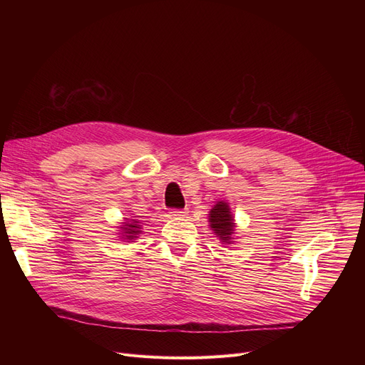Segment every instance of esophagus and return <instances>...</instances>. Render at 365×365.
<instances>
[{"label":"esophagus","mask_w":365,"mask_h":365,"mask_svg":"<svg viewBox=\"0 0 365 365\" xmlns=\"http://www.w3.org/2000/svg\"><path fill=\"white\" fill-rule=\"evenodd\" d=\"M168 215L171 217H185L187 215V208H183V210H178V208H173L168 212Z\"/></svg>","instance_id":"1"}]
</instances>
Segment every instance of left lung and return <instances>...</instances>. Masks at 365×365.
Masks as SVG:
<instances>
[{
    "label": "left lung",
    "mask_w": 365,
    "mask_h": 365,
    "mask_svg": "<svg viewBox=\"0 0 365 365\" xmlns=\"http://www.w3.org/2000/svg\"><path fill=\"white\" fill-rule=\"evenodd\" d=\"M210 226L213 227V231L217 237H220V240L223 242H229L231 241V235L235 234L234 232V217L231 215V210H229L227 204L225 201H219L210 212ZM231 244V242H229Z\"/></svg>",
    "instance_id": "left-lung-1"
}]
</instances>
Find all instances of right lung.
<instances>
[{
	"label": "right lung",
	"mask_w": 365,
	"mask_h": 365,
	"mask_svg": "<svg viewBox=\"0 0 365 365\" xmlns=\"http://www.w3.org/2000/svg\"><path fill=\"white\" fill-rule=\"evenodd\" d=\"M130 222H131V223H125L124 227H123L125 240H134V238H136V235L140 232V231H139V229H140L139 222H138V220H133V219H131Z\"/></svg>",
	"instance_id": "obj_1"
}]
</instances>
